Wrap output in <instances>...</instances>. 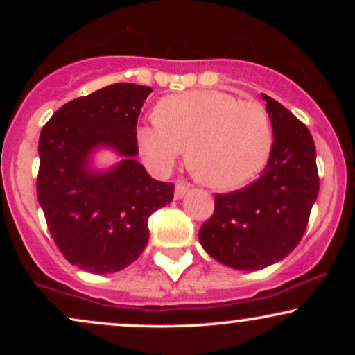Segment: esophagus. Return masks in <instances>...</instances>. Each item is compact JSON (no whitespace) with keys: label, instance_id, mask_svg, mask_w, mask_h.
I'll use <instances>...</instances> for the list:
<instances>
[{"label":"esophagus","instance_id":"1","mask_svg":"<svg viewBox=\"0 0 355 355\" xmlns=\"http://www.w3.org/2000/svg\"><path fill=\"white\" fill-rule=\"evenodd\" d=\"M189 189H190L189 183L183 182V180H178L177 185H175V198H177V200H180V198L185 197Z\"/></svg>","mask_w":355,"mask_h":355}]
</instances>
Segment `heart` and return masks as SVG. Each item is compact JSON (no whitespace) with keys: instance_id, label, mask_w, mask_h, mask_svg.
Wrapping results in <instances>:
<instances>
[{"instance_id":"1","label":"heart","mask_w":355,"mask_h":355,"mask_svg":"<svg viewBox=\"0 0 355 355\" xmlns=\"http://www.w3.org/2000/svg\"><path fill=\"white\" fill-rule=\"evenodd\" d=\"M137 144L157 173H166L189 146V165L198 180L232 190L260 173L270 157L274 130L259 101H240L218 89L166 96L158 116L137 128Z\"/></svg>"}]
</instances>
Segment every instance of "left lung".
Wrapping results in <instances>:
<instances>
[{
  "mask_svg": "<svg viewBox=\"0 0 355 355\" xmlns=\"http://www.w3.org/2000/svg\"><path fill=\"white\" fill-rule=\"evenodd\" d=\"M274 145L262 175L242 190L215 195L198 239L210 257L237 270H259L299 245L317 193L315 145L309 128L263 95Z\"/></svg>",
  "mask_w": 355,
  "mask_h": 355,
  "instance_id": "obj_1",
  "label": "left lung"
}]
</instances>
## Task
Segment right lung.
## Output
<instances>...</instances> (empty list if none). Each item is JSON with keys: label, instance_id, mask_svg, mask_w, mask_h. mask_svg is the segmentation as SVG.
Wrapping results in <instances>:
<instances>
[{"label": "right lung", "instance_id": "right-lung-1", "mask_svg": "<svg viewBox=\"0 0 355 355\" xmlns=\"http://www.w3.org/2000/svg\"><path fill=\"white\" fill-rule=\"evenodd\" d=\"M153 89L115 83L64 103L40 133L36 193L48 230L71 266L92 274L123 270L148 242V217L173 200L140 162L137 121ZM107 146L124 158L93 171L89 157Z\"/></svg>", "mask_w": 355, "mask_h": 355}]
</instances>
